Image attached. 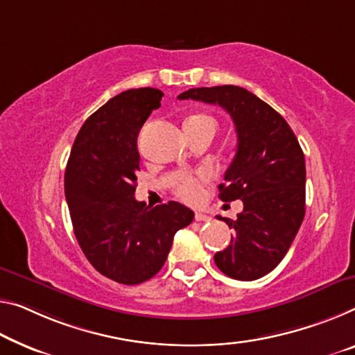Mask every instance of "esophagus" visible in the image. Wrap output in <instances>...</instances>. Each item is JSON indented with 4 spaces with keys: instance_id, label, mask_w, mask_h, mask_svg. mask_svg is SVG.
I'll list each match as a JSON object with an SVG mask.
<instances>
[{
    "instance_id": "34e87169",
    "label": "esophagus",
    "mask_w": 355,
    "mask_h": 355,
    "mask_svg": "<svg viewBox=\"0 0 355 355\" xmlns=\"http://www.w3.org/2000/svg\"><path fill=\"white\" fill-rule=\"evenodd\" d=\"M195 220H198V222H209L211 217L203 214V212H195Z\"/></svg>"
}]
</instances>
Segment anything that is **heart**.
Instances as JSON below:
<instances>
[{
    "instance_id": "heart-1",
    "label": "heart",
    "mask_w": 355,
    "mask_h": 355,
    "mask_svg": "<svg viewBox=\"0 0 355 355\" xmlns=\"http://www.w3.org/2000/svg\"><path fill=\"white\" fill-rule=\"evenodd\" d=\"M193 123V125H211V127L216 128V121L208 114H195V116L189 117L185 121V125ZM176 193L181 196L182 200L189 201V203H196L201 198V185L200 179L192 178V176H184L178 181L176 184Z\"/></svg>"
}]
</instances>
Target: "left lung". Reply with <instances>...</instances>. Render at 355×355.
I'll return each instance as SVG.
<instances>
[{
	"instance_id": "1",
	"label": "left lung",
	"mask_w": 355,
	"mask_h": 355,
	"mask_svg": "<svg viewBox=\"0 0 355 355\" xmlns=\"http://www.w3.org/2000/svg\"><path fill=\"white\" fill-rule=\"evenodd\" d=\"M178 98L219 105L233 119L236 155L219 198L241 200L244 208L234 220L217 216L234 236L214 261L233 279H259L284 259L304 217L306 168L297 136L279 112L243 87H201Z\"/></svg>"
}]
</instances>
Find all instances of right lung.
I'll return each instance as SVG.
<instances>
[{
    "instance_id": "add662e5",
    "label": "right lung",
    "mask_w": 355,
    "mask_h": 355,
    "mask_svg": "<svg viewBox=\"0 0 355 355\" xmlns=\"http://www.w3.org/2000/svg\"><path fill=\"white\" fill-rule=\"evenodd\" d=\"M159 89H132L87 119L71 149L64 196L74 234L96 271L121 284H141L162 270L178 230L193 211L178 201L155 208L135 198L138 135L160 107Z\"/></svg>"
}]
</instances>
